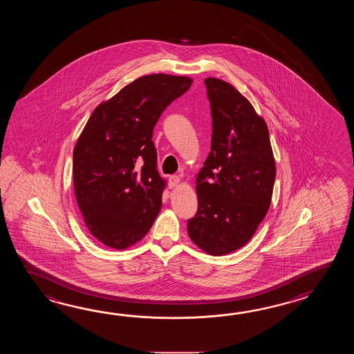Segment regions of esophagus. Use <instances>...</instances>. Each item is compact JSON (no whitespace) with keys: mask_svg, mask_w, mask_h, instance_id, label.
<instances>
[{"mask_svg":"<svg viewBox=\"0 0 354 354\" xmlns=\"http://www.w3.org/2000/svg\"><path fill=\"white\" fill-rule=\"evenodd\" d=\"M178 183H180V177H178V176H171V177L168 178V185H169V187L171 188L178 186Z\"/></svg>","mask_w":354,"mask_h":354,"instance_id":"34e87169","label":"esophagus"}]
</instances>
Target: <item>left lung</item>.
<instances>
[{
	"instance_id": "left-lung-1",
	"label": "left lung",
	"mask_w": 354,
	"mask_h": 354,
	"mask_svg": "<svg viewBox=\"0 0 354 354\" xmlns=\"http://www.w3.org/2000/svg\"><path fill=\"white\" fill-rule=\"evenodd\" d=\"M211 151L196 177L198 207L191 241L211 256L247 244L271 205L276 165L266 121L230 83L206 78Z\"/></svg>"
}]
</instances>
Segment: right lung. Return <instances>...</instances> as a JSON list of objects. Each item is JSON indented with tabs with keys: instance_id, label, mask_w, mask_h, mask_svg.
Here are the masks:
<instances>
[{
	"instance_id": "add662e5",
	"label": "right lung",
	"mask_w": 354,
	"mask_h": 354,
	"mask_svg": "<svg viewBox=\"0 0 354 354\" xmlns=\"http://www.w3.org/2000/svg\"><path fill=\"white\" fill-rule=\"evenodd\" d=\"M180 75H143L98 105L73 151L78 207L91 234L113 249L143 239L162 207L153 129L191 87Z\"/></svg>"
}]
</instances>
